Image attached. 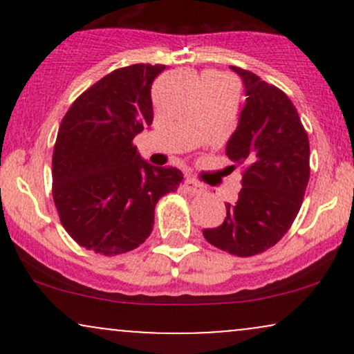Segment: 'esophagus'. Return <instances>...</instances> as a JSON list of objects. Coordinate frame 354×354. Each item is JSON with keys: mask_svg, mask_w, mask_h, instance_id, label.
I'll list each match as a JSON object with an SVG mask.
<instances>
[{"mask_svg": "<svg viewBox=\"0 0 354 354\" xmlns=\"http://www.w3.org/2000/svg\"><path fill=\"white\" fill-rule=\"evenodd\" d=\"M185 189L191 194L205 193V186H203L201 183H198L196 180H193V178H186V180H185Z\"/></svg>", "mask_w": 354, "mask_h": 354, "instance_id": "34e87169", "label": "esophagus"}]
</instances>
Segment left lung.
I'll use <instances>...</instances> for the list:
<instances>
[{"mask_svg": "<svg viewBox=\"0 0 354 354\" xmlns=\"http://www.w3.org/2000/svg\"><path fill=\"white\" fill-rule=\"evenodd\" d=\"M231 70L241 76L246 103L226 156L243 166V188L238 201L226 205L225 221L203 236L248 258L274 246L293 225L310 181V140L281 89L243 68Z\"/></svg>", "mask_w": 354, "mask_h": 354, "instance_id": "1", "label": "left lung"}]
</instances>
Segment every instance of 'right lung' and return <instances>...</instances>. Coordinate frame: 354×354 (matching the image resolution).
Wrapping results in <instances>:
<instances>
[{"label":"right lung","mask_w":354,"mask_h":354,"mask_svg":"<svg viewBox=\"0 0 354 354\" xmlns=\"http://www.w3.org/2000/svg\"><path fill=\"white\" fill-rule=\"evenodd\" d=\"M165 64L111 71L73 101L53 149V200L68 234L116 256L143 245L154 206L180 188L183 173L141 160L133 140L153 123L151 84Z\"/></svg>","instance_id":"add662e5"}]
</instances>
